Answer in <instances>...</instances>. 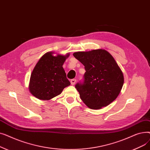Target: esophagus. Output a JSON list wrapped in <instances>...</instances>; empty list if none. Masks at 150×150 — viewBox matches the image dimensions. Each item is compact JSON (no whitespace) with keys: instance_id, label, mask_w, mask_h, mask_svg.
<instances>
[{"instance_id":"esophagus-1","label":"esophagus","mask_w":150,"mask_h":150,"mask_svg":"<svg viewBox=\"0 0 150 150\" xmlns=\"http://www.w3.org/2000/svg\"><path fill=\"white\" fill-rule=\"evenodd\" d=\"M70 83H71V84H72V85H74V84L76 83V80H75V79L71 80Z\"/></svg>"}]
</instances>
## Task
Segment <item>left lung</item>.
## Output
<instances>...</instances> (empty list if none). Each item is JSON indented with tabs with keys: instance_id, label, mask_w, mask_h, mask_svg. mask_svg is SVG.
<instances>
[{
	"instance_id": "1",
	"label": "left lung",
	"mask_w": 150,
	"mask_h": 150,
	"mask_svg": "<svg viewBox=\"0 0 150 150\" xmlns=\"http://www.w3.org/2000/svg\"><path fill=\"white\" fill-rule=\"evenodd\" d=\"M73 54L86 70L83 81L75 85L82 101L93 109L111 103L119 96L124 83L123 73L112 55L103 49Z\"/></svg>"
}]
</instances>
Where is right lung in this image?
I'll use <instances>...</instances> for the list:
<instances>
[{"instance_id":"obj_1","label":"right lung","mask_w":150,"mask_h":150,"mask_svg":"<svg viewBox=\"0 0 150 150\" xmlns=\"http://www.w3.org/2000/svg\"><path fill=\"white\" fill-rule=\"evenodd\" d=\"M52 54L48 52L44 54L31 75L29 90L38 99L50 100L59 95L70 84L62 67L69 54L66 56L58 54L56 57Z\"/></svg>"}]
</instances>
